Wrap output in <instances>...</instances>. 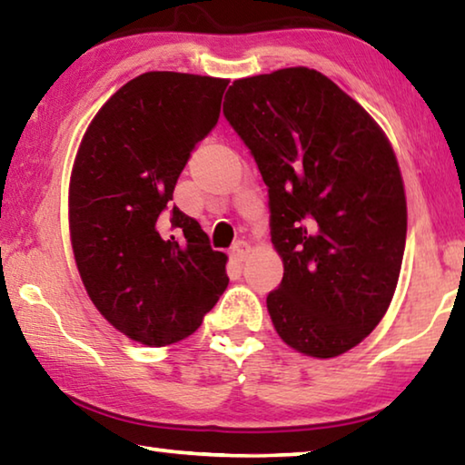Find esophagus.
Listing matches in <instances>:
<instances>
[{
  "instance_id": "esophagus-1",
  "label": "esophagus",
  "mask_w": 465,
  "mask_h": 465,
  "mask_svg": "<svg viewBox=\"0 0 465 465\" xmlns=\"http://www.w3.org/2000/svg\"><path fill=\"white\" fill-rule=\"evenodd\" d=\"M248 252H250L248 243L246 242H238V243H233V248L230 250V254H232V258H233L235 262H242V261H246Z\"/></svg>"
}]
</instances>
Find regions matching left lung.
<instances>
[{"mask_svg": "<svg viewBox=\"0 0 465 465\" xmlns=\"http://www.w3.org/2000/svg\"><path fill=\"white\" fill-rule=\"evenodd\" d=\"M223 114L269 186L281 285L266 297L277 334L330 359L380 324L406 246L398 160L367 110L316 69L235 80Z\"/></svg>", "mask_w": 465, "mask_h": 465, "instance_id": "1", "label": "left lung"}]
</instances>
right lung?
<instances>
[{
  "label": "right lung",
  "mask_w": 465,
  "mask_h": 465,
  "mask_svg": "<svg viewBox=\"0 0 465 465\" xmlns=\"http://www.w3.org/2000/svg\"><path fill=\"white\" fill-rule=\"evenodd\" d=\"M230 80L147 72L114 92L77 149L69 230L92 303L119 332L174 344L227 287L223 252L172 204L191 152L219 121Z\"/></svg>",
  "instance_id": "add662e5"
}]
</instances>
